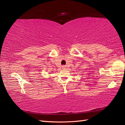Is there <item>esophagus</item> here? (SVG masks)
Segmentation results:
<instances>
[{
	"label": "esophagus",
	"instance_id": "34e87169",
	"mask_svg": "<svg viewBox=\"0 0 125 125\" xmlns=\"http://www.w3.org/2000/svg\"><path fill=\"white\" fill-rule=\"evenodd\" d=\"M62 68L63 69H66V66H65V65H63L62 66Z\"/></svg>",
	"mask_w": 125,
	"mask_h": 125
}]
</instances>
